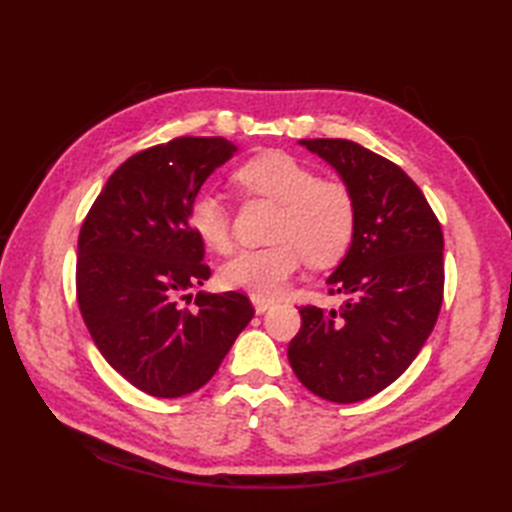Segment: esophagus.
Here are the masks:
<instances>
[{
    "label": "esophagus",
    "instance_id": "obj_1",
    "mask_svg": "<svg viewBox=\"0 0 512 512\" xmlns=\"http://www.w3.org/2000/svg\"><path fill=\"white\" fill-rule=\"evenodd\" d=\"M275 301H270V299H259V297H253V306H255V312L257 314H264L270 306H273Z\"/></svg>",
    "mask_w": 512,
    "mask_h": 512
}]
</instances>
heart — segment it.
<instances>
[{
    "label": "heart",
    "instance_id": "1",
    "mask_svg": "<svg viewBox=\"0 0 512 512\" xmlns=\"http://www.w3.org/2000/svg\"><path fill=\"white\" fill-rule=\"evenodd\" d=\"M246 198L281 206L273 228L275 246L242 250L220 268L222 288L250 297H275L297 273L301 259L312 268L339 264L356 235V200L345 182L321 173L286 151H264L233 173ZM189 226L211 253L226 255L233 246L231 217L215 195L202 193L189 206Z\"/></svg>",
    "mask_w": 512,
    "mask_h": 512
}]
</instances>
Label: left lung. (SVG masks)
Instances as JSON below:
<instances>
[{
    "mask_svg": "<svg viewBox=\"0 0 512 512\" xmlns=\"http://www.w3.org/2000/svg\"><path fill=\"white\" fill-rule=\"evenodd\" d=\"M341 173L356 200V235L328 279L341 308L301 306L288 361L330 402L376 396L413 363L438 321L442 228L420 187L394 162L345 138L301 140Z\"/></svg>",
    "mask_w": 512,
    "mask_h": 512,
    "instance_id": "left-lung-1",
    "label": "left lung"
}]
</instances>
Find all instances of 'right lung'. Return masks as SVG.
I'll return each mask as SVG.
<instances>
[{"label":"right lung","mask_w":512,"mask_h":512,"mask_svg":"<svg viewBox=\"0 0 512 512\" xmlns=\"http://www.w3.org/2000/svg\"><path fill=\"white\" fill-rule=\"evenodd\" d=\"M237 145L178 136L138 151L94 200L79 233L76 301L92 341L127 383L180 398L209 383L248 321L242 292L189 290L211 277L189 206Z\"/></svg>","instance_id":"obj_1"}]
</instances>
